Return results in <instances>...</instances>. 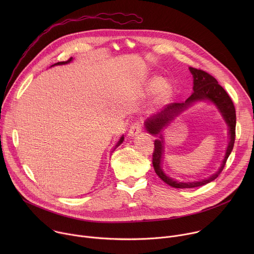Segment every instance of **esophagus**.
Wrapping results in <instances>:
<instances>
[{"label":"esophagus","mask_w":254,"mask_h":254,"mask_svg":"<svg viewBox=\"0 0 254 254\" xmlns=\"http://www.w3.org/2000/svg\"><path fill=\"white\" fill-rule=\"evenodd\" d=\"M141 131V126L139 123H134L130 126L129 129H128V135L129 136H135L136 134H138Z\"/></svg>","instance_id":"obj_1"}]
</instances>
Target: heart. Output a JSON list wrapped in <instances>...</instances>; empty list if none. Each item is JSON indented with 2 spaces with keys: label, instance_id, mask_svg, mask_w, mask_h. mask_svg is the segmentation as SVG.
Segmentation results:
<instances>
[{
  "label": "heart",
  "instance_id": "1",
  "mask_svg": "<svg viewBox=\"0 0 254 254\" xmlns=\"http://www.w3.org/2000/svg\"><path fill=\"white\" fill-rule=\"evenodd\" d=\"M148 91L156 92L159 91L158 100L159 102H166L172 95V88L169 84H165L163 77H153L148 83Z\"/></svg>",
  "mask_w": 254,
  "mask_h": 254
}]
</instances>
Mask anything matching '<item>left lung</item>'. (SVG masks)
Returning a JSON list of instances; mask_svg holds the SVG:
<instances>
[{
  "instance_id": "obj_1",
  "label": "left lung",
  "mask_w": 254,
  "mask_h": 254,
  "mask_svg": "<svg viewBox=\"0 0 254 254\" xmlns=\"http://www.w3.org/2000/svg\"><path fill=\"white\" fill-rule=\"evenodd\" d=\"M189 70L193 75V93L191 94V96L188 97L184 102L168 104L161 113L154 115L153 117L149 118L146 122H144V127H146L147 131L152 135L159 136V138L155 140V151L153 154V166L156 174L164 181L166 184H168L171 187L179 188V189L200 187L214 181L222 172L226 164V161L233 150L234 140H235L236 114H235L234 104L230 96L227 94L225 89L218 84L217 80L212 75L207 73V72L200 69L193 68V67H189ZM199 101H209L213 103L222 114L229 127V135H230L229 146L223 164L216 173L201 181L181 183L180 181L175 180L166 175L161 169L164 142L162 130L181 112L186 110L188 107L195 102Z\"/></svg>"
}]
</instances>
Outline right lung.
I'll return each instance as SVG.
<instances>
[{
    "label": "right lung",
    "mask_w": 254,
    "mask_h": 254,
    "mask_svg": "<svg viewBox=\"0 0 254 254\" xmlns=\"http://www.w3.org/2000/svg\"><path fill=\"white\" fill-rule=\"evenodd\" d=\"M72 60H73V58H69L67 61H62V62H57V63H55V64H53V65H51L50 67H53V66H56V65H65V64H68V63H70ZM124 139H125V137H124V135H122L121 136V138L119 139V141H118V143L116 144V147H115V149H117L121 143H123V141H124Z\"/></svg>",
    "instance_id": "right-lung-1"
}]
</instances>
